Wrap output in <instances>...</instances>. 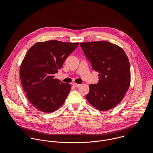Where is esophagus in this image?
<instances>
[{
    "label": "esophagus",
    "instance_id": "1",
    "mask_svg": "<svg viewBox=\"0 0 153 153\" xmlns=\"http://www.w3.org/2000/svg\"><path fill=\"white\" fill-rule=\"evenodd\" d=\"M72 85H73L74 87L77 88L80 85V84H76V83H73V84H72Z\"/></svg>",
    "mask_w": 153,
    "mask_h": 153
}]
</instances>
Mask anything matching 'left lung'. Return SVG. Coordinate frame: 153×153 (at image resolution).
I'll return each instance as SVG.
<instances>
[{"mask_svg": "<svg viewBox=\"0 0 153 153\" xmlns=\"http://www.w3.org/2000/svg\"><path fill=\"white\" fill-rule=\"evenodd\" d=\"M80 46L92 69L99 73L98 83L89 85L88 101L100 111L113 108L130 85V65L126 53L118 45L107 41L84 42Z\"/></svg>", "mask_w": 153, "mask_h": 153, "instance_id": "left-lung-1", "label": "left lung"}]
</instances>
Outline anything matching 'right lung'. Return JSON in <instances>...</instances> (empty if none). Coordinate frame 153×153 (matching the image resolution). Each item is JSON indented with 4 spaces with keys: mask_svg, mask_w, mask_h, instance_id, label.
I'll return each instance as SVG.
<instances>
[{
    "mask_svg": "<svg viewBox=\"0 0 153 153\" xmlns=\"http://www.w3.org/2000/svg\"><path fill=\"white\" fill-rule=\"evenodd\" d=\"M78 45L52 40L37 42L27 52L20 68L21 80L27 99L37 109L52 112L64 103L71 85L54 74Z\"/></svg>",
    "mask_w": 153,
    "mask_h": 153,
    "instance_id": "obj_1",
    "label": "right lung"
}]
</instances>
